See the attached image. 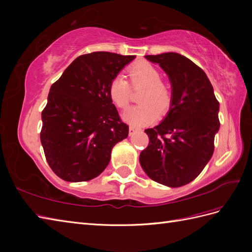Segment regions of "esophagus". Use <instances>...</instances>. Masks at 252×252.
I'll list each match as a JSON object with an SVG mask.
<instances>
[{"mask_svg": "<svg viewBox=\"0 0 252 252\" xmlns=\"http://www.w3.org/2000/svg\"><path fill=\"white\" fill-rule=\"evenodd\" d=\"M137 131V129L135 126H130V127H129V134L130 135H133L134 134V133Z\"/></svg>", "mask_w": 252, "mask_h": 252, "instance_id": "1", "label": "esophagus"}]
</instances>
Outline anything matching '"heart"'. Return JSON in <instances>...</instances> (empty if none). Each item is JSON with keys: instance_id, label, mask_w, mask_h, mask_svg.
<instances>
[{"instance_id": "b5f03b06", "label": "heart", "mask_w": 252, "mask_h": 252, "mask_svg": "<svg viewBox=\"0 0 252 252\" xmlns=\"http://www.w3.org/2000/svg\"><path fill=\"white\" fill-rule=\"evenodd\" d=\"M133 88L144 87L140 95L141 104L130 107L122 114V119L131 126H144L151 125L158 115H164L172 103V91L161 81V73L152 63L141 62L127 70ZM108 93L111 100L119 108H126L131 99V87L123 76L111 80Z\"/></svg>"}]
</instances>
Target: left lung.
<instances>
[{
	"instance_id": "1",
	"label": "left lung",
	"mask_w": 252,
	"mask_h": 252,
	"mask_svg": "<svg viewBox=\"0 0 252 252\" xmlns=\"http://www.w3.org/2000/svg\"><path fill=\"white\" fill-rule=\"evenodd\" d=\"M145 58L168 74L172 103L164 119L145 130L149 144L140 163L153 181L180 187L194 181L212 157L220 104L205 71L187 57L169 52Z\"/></svg>"
}]
</instances>
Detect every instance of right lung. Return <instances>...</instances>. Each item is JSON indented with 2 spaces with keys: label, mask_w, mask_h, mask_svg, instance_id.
I'll return each mask as SVG.
<instances>
[{
  "label": "right lung",
  "mask_w": 252,
  "mask_h": 252,
  "mask_svg": "<svg viewBox=\"0 0 252 252\" xmlns=\"http://www.w3.org/2000/svg\"><path fill=\"white\" fill-rule=\"evenodd\" d=\"M133 55L94 52L76 58L52 84L42 111L41 144L51 169L67 182H85L108 165L111 151L127 137L108 93L111 80Z\"/></svg>",
  "instance_id": "add662e5"
}]
</instances>
